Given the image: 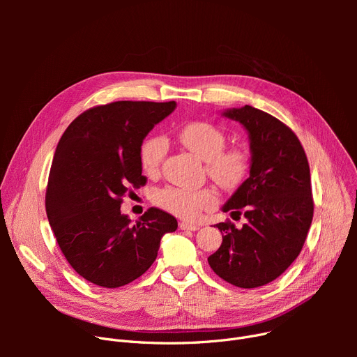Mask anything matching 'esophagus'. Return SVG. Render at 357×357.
<instances>
[{
	"instance_id": "34e87169",
	"label": "esophagus",
	"mask_w": 357,
	"mask_h": 357,
	"mask_svg": "<svg viewBox=\"0 0 357 357\" xmlns=\"http://www.w3.org/2000/svg\"><path fill=\"white\" fill-rule=\"evenodd\" d=\"M179 229L197 231V230H199V226H197V224H192V222H188V221H182V222H179Z\"/></svg>"
}]
</instances>
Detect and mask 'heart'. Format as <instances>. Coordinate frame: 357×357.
<instances>
[{
	"instance_id": "b5f03b06",
	"label": "heart",
	"mask_w": 357,
	"mask_h": 357,
	"mask_svg": "<svg viewBox=\"0 0 357 357\" xmlns=\"http://www.w3.org/2000/svg\"><path fill=\"white\" fill-rule=\"evenodd\" d=\"M176 137L186 149L205 160L207 174L226 190H233L246 178L250 166L249 153L240 146L224 147L226 136L208 121H190L181 126ZM167 153V143L160 136H149L140 146V165L147 175H156ZM156 202L185 220H197L217 204L215 190L167 186L156 195Z\"/></svg>"
}]
</instances>
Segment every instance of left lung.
<instances>
[{
    "instance_id": "1",
    "label": "left lung",
    "mask_w": 357,
    "mask_h": 357,
    "mask_svg": "<svg viewBox=\"0 0 357 357\" xmlns=\"http://www.w3.org/2000/svg\"><path fill=\"white\" fill-rule=\"evenodd\" d=\"M222 116L245 126L250 140V175L222 211L248 218L241 229L218 222L220 249L208 257L211 269L238 288H257L282 275L301 253L312 214L310 165L294 131L250 105Z\"/></svg>"
}]
</instances>
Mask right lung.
I'll use <instances>...</instances> for the list:
<instances>
[{
	"label": "right lung",
	"instance_id": "obj_1",
	"mask_svg": "<svg viewBox=\"0 0 357 357\" xmlns=\"http://www.w3.org/2000/svg\"><path fill=\"white\" fill-rule=\"evenodd\" d=\"M176 102L116 101L75 119L53 156L46 214L69 265L91 284L119 288L142 276L160 238L178 229L174 215L149 208L136 224L121 214L123 197L144 186L140 146Z\"/></svg>",
	"mask_w": 357,
	"mask_h": 357
}]
</instances>
